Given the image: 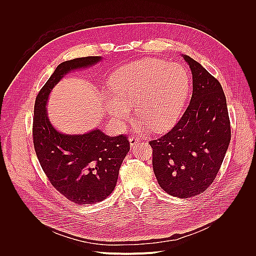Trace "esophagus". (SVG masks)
Here are the masks:
<instances>
[{
	"instance_id": "34e87169",
	"label": "esophagus",
	"mask_w": 256,
	"mask_h": 256,
	"mask_svg": "<svg viewBox=\"0 0 256 256\" xmlns=\"http://www.w3.org/2000/svg\"><path fill=\"white\" fill-rule=\"evenodd\" d=\"M138 142H140V140H138V138H136V136L130 138V146H134Z\"/></svg>"
}]
</instances>
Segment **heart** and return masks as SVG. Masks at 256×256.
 I'll use <instances>...</instances> for the list:
<instances>
[{"instance_id":"b5f03b06","label":"heart","mask_w":256,"mask_h":256,"mask_svg":"<svg viewBox=\"0 0 256 256\" xmlns=\"http://www.w3.org/2000/svg\"><path fill=\"white\" fill-rule=\"evenodd\" d=\"M112 94H106L104 108L118 126L132 114L134 104L140 124L154 132L170 128L184 104L190 78L178 64L144 58L120 68L110 80Z\"/></svg>"}]
</instances>
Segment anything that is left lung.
I'll return each instance as SVG.
<instances>
[{"label":"left lung","mask_w":256,"mask_h":256,"mask_svg":"<svg viewBox=\"0 0 256 256\" xmlns=\"http://www.w3.org/2000/svg\"><path fill=\"white\" fill-rule=\"evenodd\" d=\"M182 58L192 74L190 102L174 128L150 144L160 188L170 196L188 198L212 184L232 136L222 84L200 62L186 54Z\"/></svg>","instance_id":"left-lung-1"}]
</instances>
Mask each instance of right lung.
I'll return each mask as SVG.
<instances>
[{"instance_id":"1","label":"right lung","mask_w":256,"mask_h":256,"mask_svg":"<svg viewBox=\"0 0 256 256\" xmlns=\"http://www.w3.org/2000/svg\"><path fill=\"white\" fill-rule=\"evenodd\" d=\"M102 58L86 56L60 64L34 104L32 140L38 160L52 186L76 204L102 202L114 192L130 142L122 134L110 136L98 128L82 134L60 132L46 106L52 90L66 74L90 68Z\"/></svg>"}]
</instances>
